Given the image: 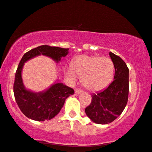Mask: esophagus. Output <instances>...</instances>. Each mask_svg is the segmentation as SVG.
<instances>
[{
    "label": "esophagus",
    "instance_id": "1",
    "mask_svg": "<svg viewBox=\"0 0 152 152\" xmlns=\"http://www.w3.org/2000/svg\"><path fill=\"white\" fill-rule=\"evenodd\" d=\"M82 92H83V91L80 90V89H78V88L75 89V93L76 94H80Z\"/></svg>",
    "mask_w": 152,
    "mask_h": 152
}]
</instances>
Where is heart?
Returning <instances> with one entry per match:
<instances>
[{
  "label": "heart",
  "instance_id": "obj_1",
  "mask_svg": "<svg viewBox=\"0 0 152 152\" xmlns=\"http://www.w3.org/2000/svg\"><path fill=\"white\" fill-rule=\"evenodd\" d=\"M66 76L70 83L76 81V75L88 90H102L110 85L114 75V65L108 57L80 55L72 62V67L65 69Z\"/></svg>",
  "mask_w": 152,
  "mask_h": 152
}]
</instances>
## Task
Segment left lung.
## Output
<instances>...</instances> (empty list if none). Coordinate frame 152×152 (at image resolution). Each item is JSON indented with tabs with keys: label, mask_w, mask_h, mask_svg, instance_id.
<instances>
[{
	"label": "left lung",
	"mask_w": 152,
	"mask_h": 152,
	"mask_svg": "<svg viewBox=\"0 0 152 152\" xmlns=\"http://www.w3.org/2000/svg\"><path fill=\"white\" fill-rule=\"evenodd\" d=\"M114 65V81L103 90L93 93L91 104L85 109L87 116L95 123L106 124L114 121L123 112L129 97V70L119 56L110 52Z\"/></svg>",
	"instance_id": "1"
}]
</instances>
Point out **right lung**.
I'll use <instances>...</instances> for the list:
<instances>
[{"instance_id": "right-lung-1", "label": "right lung", "mask_w": 152, "mask_h": 152, "mask_svg": "<svg viewBox=\"0 0 152 152\" xmlns=\"http://www.w3.org/2000/svg\"><path fill=\"white\" fill-rule=\"evenodd\" d=\"M69 49L42 45L26 53L21 58L15 73L13 92L15 101L23 114L36 121H45L53 118L63 107L65 101L74 91L63 83L55 81L46 90L34 92L24 86L21 73L24 64L39 55L51 58L58 64L63 57L68 54Z\"/></svg>"}]
</instances>
